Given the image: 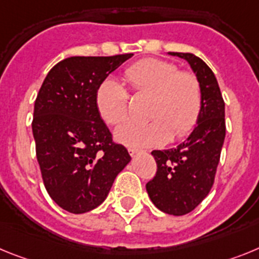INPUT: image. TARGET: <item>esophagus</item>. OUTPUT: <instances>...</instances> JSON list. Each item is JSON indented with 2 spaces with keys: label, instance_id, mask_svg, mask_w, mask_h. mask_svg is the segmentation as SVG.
Segmentation results:
<instances>
[{
  "label": "esophagus",
  "instance_id": "obj_1",
  "mask_svg": "<svg viewBox=\"0 0 259 259\" xmlns=\"http://www.w3.org/2000/svg\"><path fill=\"white\" fill-rule=\"evenodd\" d=\"M127 151H129V154L132 155V156H134V155H136V154H138V152H141V150H138V148L130 147V148H127Z\"/></svg>",
  "mask_w": 259,
  "mask_h": 259
}]
</instances>
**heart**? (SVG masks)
Masks as SVG:
<instances>
[{
    "instance_id": "1",
    "label": "heart",
    "mask_w": 259,
    "mask_h": 259,
    "mask_svg": "<svg viewBox=\"0 0 259 259\" xmlns=\"http://www.w3.org/2000/svg\"><path fill=\"white\" fill-rule=\"evenodd\" d=\"M125 79L136 95L151 96L146 118L148 122L125 123L116 130V138L133 147H155L179 139L194 129L202 109V90L197 76L180 70L176 64L160 58H145L130 65ZM96 107L100 117L118 126L129 117V94L113 79L99 86Z\"/></svg>"
}]
</instances>
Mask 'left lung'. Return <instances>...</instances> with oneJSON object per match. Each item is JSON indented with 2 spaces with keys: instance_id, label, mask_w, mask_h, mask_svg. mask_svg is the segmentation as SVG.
<instances>
[{
  "instance_id": "8db88e82",
  "label": "left lung",
  "mask_w": 259,
  "mask_h": 259,
  "mask_svg": "<svg viewBox=\"0 0 259 259\" xmlns=\"http://www.w3.org/2000/svg\"><path fill=\"white\" fill-rule=\"evenodd\" d=\"M184 58L199 80L202 109L197 126L176 148L154 150L157 169L146 184L152 203L169 215H185L210 193L226 138L224 100L212 70L192 53L169 52Z\"/></svg>"
}]
</instances>
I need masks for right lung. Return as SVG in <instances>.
<instances>
[{
    "mask_svg": "<svg viewBox=\"0 0 259 259\" xmlns=\"http://www.w3.org/2000/svg\"><path fill=\"white\" fill-rule=\"evenodd\" d=\"M132 56L65 58L39 90L32 120L36 157L48 194L71 213L103 203L132 159L113 142L96 107L99 86Z\"/></svg>",
    "mask_w": 259,
    "mask_h": 259,
    "instance_id": "1",
    "label": "right lung"
}]
</instances>
